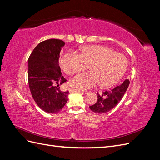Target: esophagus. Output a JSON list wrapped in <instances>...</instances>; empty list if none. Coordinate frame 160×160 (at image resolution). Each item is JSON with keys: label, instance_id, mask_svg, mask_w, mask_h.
Segmentation results:
<instances>
[{"label": "esophagus", "instance_id": "esophagus-1", "mask_svg": "<svg viewBox=\"0 0 160 160\" xmlns=\"http://www.w3.org/2000/svg\"><path fill=\"white\" fill-rule=\"evenodd\" d=\"M74 91H78V92H80V93H84V92H83V91H81L79 90V89H71L70 90V92H74Z\"/></svg>", "mask_w": 160, "mask_h": 160}]
</instances>
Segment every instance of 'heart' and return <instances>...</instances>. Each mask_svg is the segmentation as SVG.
<instances>
[{
    "label": "heart",
    "instance_id": "heart-1",
    "mask_svg": "<svg viewBox=\"0 0 160 160\" xmlns=\"http://www.w3.org/2000/svg\"><path fill=\"white\" fill-rule=\"evenodd\" d=\"M62 69L69 75L85 69L71 78L69 85L79 90H88L99 83L109 88L119 81L126 71L128 60L123 55L101 45H89L81 48L80 54L67 52L60 59Z\"/></svg>",
    "mask_w": 160,
    "mask_h": 160
}]
</instances>
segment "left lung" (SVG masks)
Here are the masks:
<instances>
[{
  "label": "left lung",
  "mask_w": 160,
  "mask_h": 160,
  "mask_svg": "<svg viewBox=\"0 0 160 160\" xmlns=\"http://www.w3.org/2000/svg\"><path fill=\"white\" fill-rule=\"evenodd\" d=\"M129 85V81L125 79L122 84L111 89L98 93V101L91 106L90 109L97 113H105L114 108L122 100Z\"/></svg>",
  "instance_id": "left-lung-1"
}]
</instances>
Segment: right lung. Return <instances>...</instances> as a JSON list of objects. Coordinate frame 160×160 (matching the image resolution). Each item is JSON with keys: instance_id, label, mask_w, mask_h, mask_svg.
Wrapping results in <instances>:
<instances>
[{"instance_id": "obj_1", "label": "right lung", "mask_w": 160, "mask_h": 160, "mask_svg": "<svg viewBox=\"0 0 160 160\" xmlns=\"http://www.w3.org/2000/svg\"><path fill=\"white\" fill-rule=\"evenodd\" d=\"M65 42L46 40L32 51L28 60V81L32 98L42 110L57 113L68 101L69 91H61L59 85L67 80L61 74L59 58Z\"/></svg>"}]
</instances>
